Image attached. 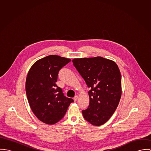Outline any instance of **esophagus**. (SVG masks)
Returning a JSON list of instances; mask_svg holds the SVG:
<instances>
[{"label": "esophagus", "instance_id": "34e87169", "mask_svg": "<svg viewBox=\"0 0 151 151\" xmlns=\"http://www.w3.org/2000/svg\"><path fill=\"white\" fill-rule=\"evenodd\" d=\"M78 96H77V95H76V96H74V101H75V102H76L77 100H78Z\"/></svg>", "mask_w": 151, "mask_h": 151}]
</instances>
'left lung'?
<instances>
[{
	"label": "left lung",
	"instance_id": "left-lung-1",
	"mask_svg": "<svg viewBox=\"0 0 151 151\" xmlns=\"http://www.w3.org/2000/svg\"><path fill=\"white\" fill-rule=\"evenodd\" d=\"M73 65L91 90L89 105L82 113L93 126L107 122L117 107L122 96V78L118 65L101 56L75 58Z\"/></svg>",
	"mask_w": 151,
	"mask_h": 151
}]
</instances>
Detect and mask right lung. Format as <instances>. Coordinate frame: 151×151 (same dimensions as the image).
<instances>
[{
	"instance_id": "1",
	"label": "right lung",
	"mask_w": 151,
	"mask_h": 151,
	"mask_svg": "<svg viewBox=\"0 0 151 151\" xmlns=\"http://www.w3.org/2000/svg\"><path fill=\"white\" fill-rule=\"evenodd\" d=\"M71 59L52 55L35 62L26 78L28 103L36 117L47 124H54L65 116L71 98L65 97L56 82L59 70Z\"/></svg>"
}]
</instances>
